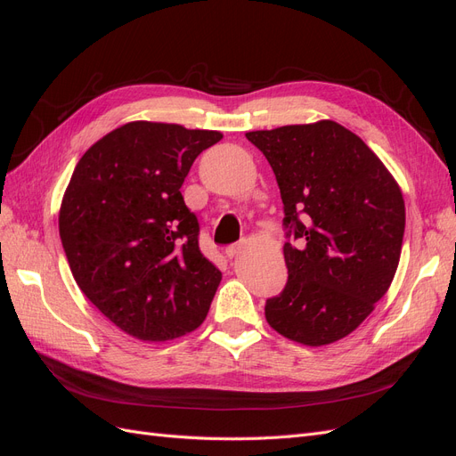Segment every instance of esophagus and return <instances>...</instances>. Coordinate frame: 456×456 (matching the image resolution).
Here are the masks:
<instances>
[{"label": "esophagus", "mask_w": 456, "mask_h": 456, "mask_svg": "<svg viewBox=\"0 0 456 456\" xmlns=\"http://www.w3.org/2000/svg\"><path fill=\"white\" fill-rule=\"evenodd\" d=\"M243 249H245V241H238V243L228 245L226 249H224V253H226L228 258H233V256H238Z\"/></svg>", "instance_id": "1"}]
</instances>
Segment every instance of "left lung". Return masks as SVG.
Returning <instances> with one entry per match:
<instances>
[{
    "mask_svg": "<svg viewBox=\"0 0 456 456\" xmlns=\"http://www.w3.org/2000/svg\"><path fill=\"white\" fill-rule=\"evenodd\" d=\"M283 201L287 283L266 300L280 335L323 346L350 335L394 280L405 232L402 190L370 148L335 121L245 134Z\"/></svg>",
    "mask_w": 456,
    "mask_h": 456,
    "instance_id": "1",
    "label": "left lung"
}]
</instances>
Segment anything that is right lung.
Masks as SVG:
<instances>
[{"instance_id": "right-lung-1", "label": "right lung", "mask_w": 456, "mask_h": 456, "mask_svg": "<svg viewBox=\"0 0 456 456\" xmlns=\"http://www.w3.org/2000/svg\"><path fill=\"white\" fill-rule=\"evenodd\" d=\"M218 131L133 121L76 165L59 232L72 275L110 322L141 340L201 325L223 273L200 249V223L181 194Z\"/></svg>"}]
</instances>
